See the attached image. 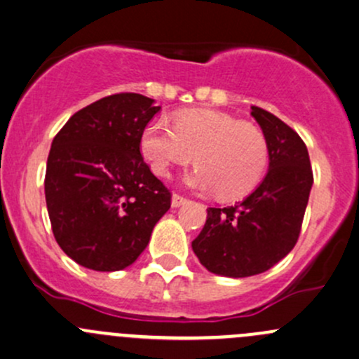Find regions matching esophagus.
<instances>
[{
  "label": "esophagus",
  "mask_w": 359,
  "mask_h": 359,
  "mask_svg": "<svg viewBox=\"0 0 359 359\" xmlns=\"http://www.w3.org/2000/svg\"><path fill=\"white\" fill-rule=\"evenodd\" d=\"M187 201H189V199L184 198V196H180V194H177V192H173V194H172V206H173V208L186 205Z\"/></svg>",
  "instance_id": "obj_1"
}]
</instances>
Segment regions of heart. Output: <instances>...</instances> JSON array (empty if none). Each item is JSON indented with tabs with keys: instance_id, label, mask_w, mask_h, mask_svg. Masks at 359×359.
Here are the masks:
<instances>
[{
	"instance_id": "obj_1",
	"label": "heart",
	"mask_w": 359,
	"mask_h": 359,
	"mask_svg": "<svg viewBox=\"0 0 359 359\" xmlns=\"http://www.w3.org/2000/svg\"><path fill=\"white\" fill-rule=\"evenodd\" d=\"M141 153L160 177L194 160L198 168L186 182L198 191H217L222 199L249 194L270 165L269 139L262 127L208 108L179 111L173 129L149 122L141 134Z\"/></svg>"
}]
</instances>
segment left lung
I'll return each instance as SVG.
<instances>
[{
  "label": "left lung",
  "mask_w": 359,
  "mask_h": 359,
  "mask_svg": "<svg viewBox=\"0 0 359 359\" xmlns=\"http://www.w3.org/2000/svg\"><path fill=\"white\" fill-rule=\"evenodd\" d=\"M251 115L269 139V173L244 201L208 208L205 227L192 241L206 270L233 278L266 271L289 255L313 186L308 149L297 132L263 108L251 107Z\"/></svg>",
  "instance_id": "obj_1"
}]
</instances>
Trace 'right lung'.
Listing matches in <instances>:
<instances>
[{
	"instance_id": "1",
	"label": "right lung",
	"mask_w": 359,
	"mask_h": 359,
	"mask_svg": "<svg viewBox=\"0 0 359 359\" xmlns=\"http://www.w3.org/2000/svg\"><path fill=\"white\" fill-rule=\"evenodd\" d=\"M135 93L101 97L55 135L44 177L58 246L96 271L132 265L149 243L172 194L141 154V134L160 111Z\"/></svg>"
}]
</instances>
